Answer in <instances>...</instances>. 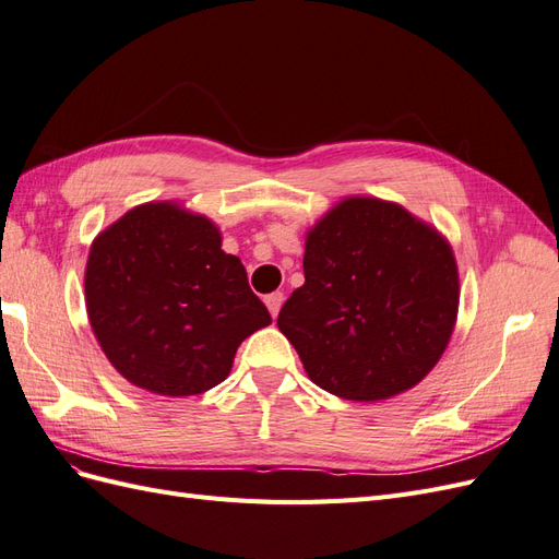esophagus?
Listing matches in <instances>:
<instances>
[{
	"label": "esophagus",
	"mask_w": 559,
	"mask_h": 559,
	"mask_svg": "<svg viewBox=\"0 0 559 559\" xmlns=\"http://www.w3.org/2000/svg\"><path fill=\"white\" fill-rule=\"evenodd\" d=\"M282 302H284V294H280V292L265 296V306H267V310H270V314H273V317H277V314H280Z\"/></svg>",
	"instance_id": "esophagus-1"
}]
</instances>
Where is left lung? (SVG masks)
Here are the masks:
<instances>
[{"mask_svg":"<svg viewBox=\"0 0 559 559\" xmlns=\"http://www.w3.org/2000/svg\"><path fill=\"white\" fill-rule=\"evenodd\" d=\"M302 273L277 326L329 394L392 399L443 357L460 310L454 253L396 202L343 198L308 230Z\"/></svg>","mask_w":559,"mask_h":559,"instance_id":"obj_1","label":"left lung"}]
</instances>
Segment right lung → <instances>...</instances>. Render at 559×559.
I'll return each mask as SVG.
<instances>
[{
  "label": "right lung",
  "mask_w": 559,
  "mask_h": 559,
  "mask_svg": "<svg viewBox=\"0 0 559 559\" xmlns=\"http://www.w3.org/2000/svg\"><path fill=\"white\" fill-rule=\"evenodd\" d=\"M83 284L109 364L158 396L224 382L245 337L273 321L212 218L170 200L132 207L99 233Z\"/></svg>",
  "instance_id": "1"
}]
</instances>
